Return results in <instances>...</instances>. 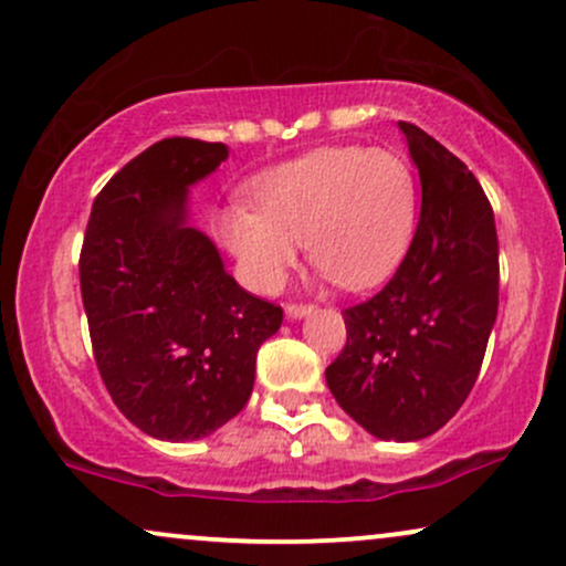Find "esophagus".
I'll use <instances>...</instances> for the list:
<instances>
[{
	"label": "esophagus",
	"instance_id": "34e87169",
	"mask_svg": "<svg viewBox=\"0 0 566 566\" xmlns=\"http://www.w3.org/2000/svg\"><path fill=\"white\" fill-rule=\"evenodd\" d=\"M284 311H287L290 319H301V316L311 314V305L308 303H287L284 305Z\"/></svg>",
	"mask_w": 566,
	"mask_h": 566
}]
</instances>
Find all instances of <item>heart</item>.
<instances>
[{
    "label": "heart",
    "instance_id": "b5f03b06",
    "mask_svg": "<svg viewBox=\"0 0 566 566\" xmlns=\"http://www.w3.org/2000/svg\"><path fill=\"white\" fill-rule=\"evenodd\" d=\"M255 193L261 210L233 205L218 229L263 292L282 284L297 242L335 284L373 287L405 258L418 220V180L391 148H319L271 170Z\"/></svg>",
    "mask_w": 566,
    "mask_h": 566
}]
</instances>
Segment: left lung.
Instances as JSON below:
<instances>
[{"instance_id":"obj_1","label":"left lung","mask_w":566,"mask_h":566,"mask_svg":"<svg viewBox=\"0 0 566 566\" xmlns=\"http://www.w3.org/2000/svg\"><path fill=\"white\" fill-rule=\"evenodd\" d=\"M420 175V220L391 282L343 311L346 348L327 367L335 401L378 439L437 433L469 399L497 316V231L473 172L399 122Z\"/></svg>"}]
</instances>
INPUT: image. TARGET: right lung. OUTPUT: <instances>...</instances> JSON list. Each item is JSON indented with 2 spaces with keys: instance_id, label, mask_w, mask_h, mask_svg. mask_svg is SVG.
I'll return each mask as SVG.
<instances>
[{
  "instance_id": "add662e5",
  "label": "right lung",
  "mask_w": 566,
  "mask_h": 566,
  "mask_svg": "<svg viewBox=\"0 0 566 566\" xmlns=\"http://www.w3.org/2000/svg\"><path fill=\"white\" fill-rule=\"evenodd\" d=\"M226 157L223 143H154L103 186L84 231L80 284L97 373L154 439H205L242 412L258 348L282 327V305L239 287L186 220L188 186Z\"/></svg>"
}]
</instances>
